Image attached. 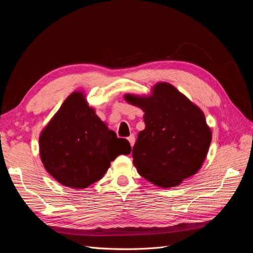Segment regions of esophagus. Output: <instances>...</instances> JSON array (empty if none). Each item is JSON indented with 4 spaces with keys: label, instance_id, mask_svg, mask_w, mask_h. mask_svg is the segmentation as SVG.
I'll return each instance as SVG.
<instances>
[{
    "label": "esophagus",
    "instance_id": "34e87169",
    "mask_svg": "<svg viewBox=\"0 0 253 253\" xmlns=\"http://www.w3.org/2000/svg\"><path fill=\"white\" fill-rule=\"evenodd\" d=\"M127 140L129 142V144H131V147H133L134 143H135V136L134 134H131L128 137H127Z\"/></svg>",
    "mask_w": 253,
    "mask_h": 253
}]
</instances>
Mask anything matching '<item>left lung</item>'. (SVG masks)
Returning a JSON list of instances; mask_svg holds the SVG:
<instances>
[{"mask_svg":"<svg viewBox=\"0 0 253 253\" xmlns=\"http://www.w3.org/2000/svg\"><path fill=\"white\" fill-rule=\"evenodd\" d=\"M125 100L144 113L145 127L132 152L143 178L171 188L200 171L212 133L196 104L168 82L156 83L150 95L126 94Z\"/></svg>","mask_w":253,"mask_h":253,"instance_id":"left-lung-1","label":"left lung"}]
</instances>
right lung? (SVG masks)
<instances>
[{
    "instance_id": "obj_1",
    "label": "right lung",
    "mask_w": 253,
    "mask_h": 253,
    "mask_svg": "<svg viewBox=\"0 0 253 253\" xmlns=\"http://www.w3.org/2000/svg\"><path fill=\"white\" fill-rule=\"evenodd\" d=\"M43 166L61 185L84 189L103 177L111 162L131 145L99 118L84 91L68 96L39 137Z\"/></svg>"
}]
</instances>
